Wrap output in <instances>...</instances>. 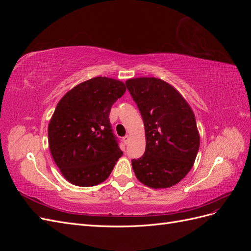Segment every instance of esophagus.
<instances>
[{
  "label": "esophagus",
  "instance_id": "34e87169",
  "mask_svg": "<svg viewBox=\"0 0 251 251\" xmlns=\"http://www.w3.org/2000/svg\"><path fill=\"white\" fill-rule=\"evenodd\" d=\"M123 140H124L125 144H127V143H128V141H130V135H126L125 137L123 138Z\"/></svg>",
  "mask_w": 251,
  "mask_h": 251
}]
</instances>
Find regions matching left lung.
<instances>
[{"label": "left lung", "instance_id": "obj_1", "mask_svg": "<svg viewBox=\"0 0 251 251\" xmlns=\"http://www.w3.org/2000/svg\"><path fill=\"white\" fill-rule=\"evenodd\" d=\"M146 132V151L133 159L136 177L151 188L177 184L192 170L200 135L191 105L169 82L156 77L126 81Z\"/></svg>", "mask_w": 251, "mask_h": 251}]
</instances>
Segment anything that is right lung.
<instances>
[{
    "label": "right lung",
    "mask_w": 251,
    "mask_h": 251,
    "mask_svg": "<svg viewBox=\"0 0 251 251\" xmlns=\"http://www.w3.org/2000/svg\"><path fill=\"white\" fill-rule=\"evenodd\" d=\"M126 90L123 81L98 76L78 83L58 101L49 121L48 142L53 160L70 183H101L123 156L109 115Z\"/></svg>",
    "instance_id": "1"
}]
</instances>
